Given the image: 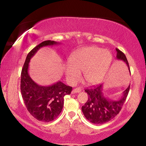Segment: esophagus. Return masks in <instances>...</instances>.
I'll list each match as a JSON object with an SVG mask.
<instances>
[{
	"mask_svg": "<svg viewBox=\"0 0 146 146\" xmlns=\"http://www.w3.org/2000/svg\"><path fill=\"white\" fill-rule=\"evenodd\" d=\"M82 91V89L80 88H74L72 91V94H75V93H79Z\"/></svg>",
	"mask_w": 146,
	"mask_h": 146,
	"instance_id": "obj_1",
	"label": "esophagus"
}]
</instances>
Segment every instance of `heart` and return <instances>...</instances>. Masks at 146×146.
<instances>
[{"instance_id":"heart-1","label":"heart","mask_w":146,"mask_h":146,"mask_svg":"<svg viewBox=\"0 0 146 146\" xmlns=\"http://www.w3.org/2000/svg\"><path fill=\"white\" fill-rule=\"evenodd\" d=\"M111 54L106 49L86 47L74 52L70 56V63L64 66V72L71 83L78 81L80 72L89 84L100 83L106 76L111 62Z\"/></svg>"}]
</instances>
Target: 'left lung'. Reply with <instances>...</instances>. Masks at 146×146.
I'll list each match as a JSON object with an SVG mask.
<instances>
[{
	"label": "left lung",
	"instance_id": "left-lung-1",
	"mask_svg": "<svg viewBox=\"0 0 146 146\" xmlns=\"http://www.w3.org/2000/svg\"><path fill=\"white\" fill-rule=\"evenodd\" d=\"M117 59L125 62L127 65L129 72L130 68L128 61L123 52L116 48ZM103 85L94 86L85 90L88 95V100L82 107L84 116L90 122L95 124H102L113 119L119 113L127 97L130 85L123 92V95L119 100H113L104 96L102 89Z\"/></svg>",
	"mask_w": 146,
	"mask_h": 146
}]
</instances>
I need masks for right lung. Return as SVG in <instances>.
<instances>
[{
	"instance_id": "1",
	"label": "right lung",
	"mask_w": 146,
	"mask_h": 146,
	"mask_svg": "<svg viewBox=\"0 0 146 146\" xmlns=\"http://www.w3.org/2000/svg\"><path fill=\"white\" fill-rule=\"evenodd\" d=\"M57 44L59 42L48 40L36 46L27 54L21 71V92L24 104L31 115L44 122L58 117L63 109L64 97L71 94L72 87L60 81L48 86L38 85L29 75V63L40 48Z\"/></svg>"
}]
</instances>
